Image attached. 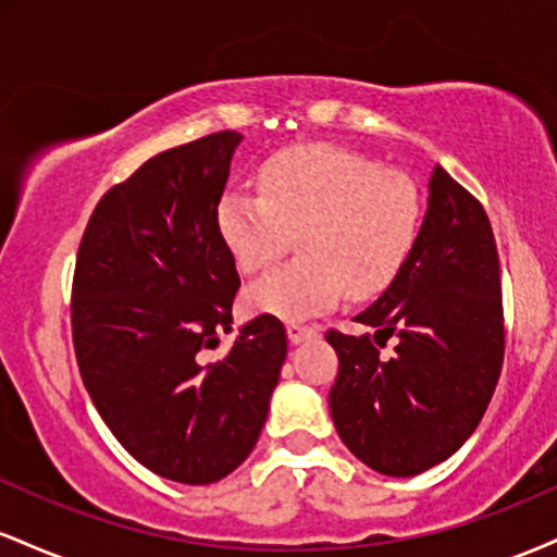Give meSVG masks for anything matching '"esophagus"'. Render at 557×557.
<instances>
[{
	"instance_id": "esophagus-1",
	"label": "esophagus",
	"mask_w": 557,
	"mask_h": 557,
	"mask_svg": "<svg viewBox=\"0 0 557 557\" xmlns=\"http://www.w3.org/2000/svg\"><path fill=\"white\" fill-rule=\"evenodd\" d=\"M317 335H319L317 324H304V322H290V324H287V337H290V343L311 341V337H317Z\"/></svg>"
}]
</instances>
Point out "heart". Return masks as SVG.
<instances>
[{"instance_id": "b5f03b06", "label": "heart", "mask_w": 557, "mask_h": 557, "mask_svg": "<svg viewBox=\"0 0 557 557\" xmlns=\"http://www.w3.org/2000/svg\"><path fill=\"white\" fill-rule=\"evenodd\" d=\"M261 194L227 190L216 230L246 274L264 272L293 246L304 257L248 287L251 309L306 319L343 296L372 298L398 277L421 227L419 185L372 157L335 144L280 151L261 168Z\"/></svg>"}]
</instances>
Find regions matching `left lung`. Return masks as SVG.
<instances>
[{
	"label": "left lung",
	"instance_id": "obj_1",
	"mask_svg": "<svg viewBox=\"0 0 557 557\" xmlns=\"http://www.w3.org/2000/svg\"><path fill=\"white\" fill-rule=\"evenodd\" d=\"M356 322L374 335H324L341 361L330 389L341 440L387 476L443 463L487 411L503 369L505 319L487 212L440 164L413 253ZM387 339L396 348L382 357Z\"/></svg>",
	"mask_w": 557,
	"mask_h": 557
}]
</instances>
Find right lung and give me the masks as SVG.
I'll return each mask as SVG.
<instances>
[{"instance_id": "right-lung-1", "label": "right lung", "mask_w": 557, "mask_h": 557, "mask_svg": "<svg viewBox=\"0 0 557 557\" xmlns=\"http://www.w3.org/2000/svg\"><path fill=\"white\" fill-rule=\"evenodd\" d=\"M240 133L151 157L96 203L73 274L75 359L96 411L154 474L212 484L257 445L287 356L283 322L259 314L225 359L203 350L233 324L240 287L216 207Z\"/></svg>"}]
</instances>
